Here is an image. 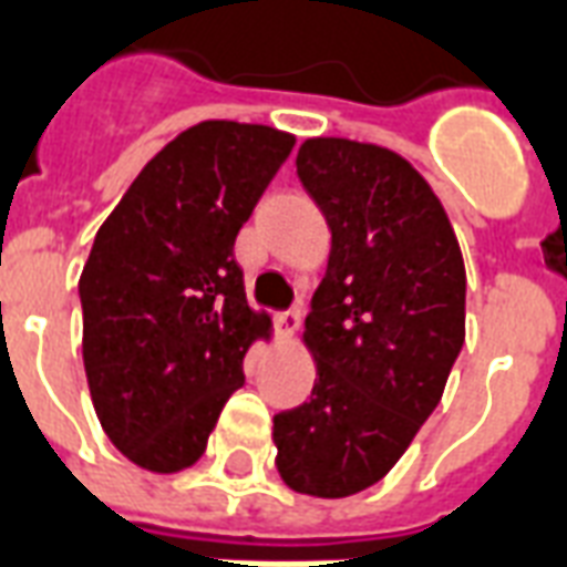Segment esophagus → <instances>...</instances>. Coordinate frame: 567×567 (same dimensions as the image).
<instances>
[{
	"instance_id": "1",
	"label": "esophagus",
	"mask_w": 567,
	"mask_h": 567,
	"mask_svg": "<svg viewBox=\"0 0 567 567\" xmlns=\"http://www.w3.org/2000/svg\"><path fill=\"white\" fill-rule=\"evenodd\" d=\"M300 321H303V312H300V306H291V309H285L276 316V330H279V337L291 339L300 330Z\"/></svg>"
}]
</instances>
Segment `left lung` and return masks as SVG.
Listing matches in <instances>:
<instances>
[{
  "mask_svg": "<svg viewBox=\"0 0 567 567\" xmlns=\"http://www.w3.org/2000/svg\"><path fill=\"white\" fill-rule=\"evenodd\" d=\"M297 177L333 249L306 316L312 396L272 417L276 468L342 498L388 475L435 412L465 339V267L444 207L402 155L312 137Z\"/></svg>",
  "mask_w": 567,
  "mask_h": 567,
  "instance_id": "1",
  "label": "left lung"
}]
</instances>
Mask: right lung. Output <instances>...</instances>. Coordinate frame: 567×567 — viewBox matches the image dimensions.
Returning a JSON list of instances; mask_svg holds the SVG:
<instances>
[{
    "mask_svg": "<svg viewBox=\"0 0 567 567\" xmlns=\"http://www.w3.org/2000/svg\"><path fill=\"white\" fill-rule=\"evenodd\" d=\"M295 137L209 120L146 162L81 276L83 367L104 433L132 463H198L270 318L246 300L234 243Z\"/></svg>",
    "mask_w": 567,
    "mask_h": 567,
    "instance_id": "right-lung-1",
    "label": "right lung"
}]
</instances>
